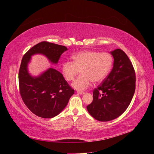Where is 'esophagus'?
I'll return each instance as SVG.
<instances>
[{"label": "esophagus", "instance_id": "34e87169", "mask_svg": "<svg viewBox=\"0 0 154 154\" xmlns=\"http://www.w3.org/2000/svg\"><path fill=\"white\" fill-rule=\"evenodd\" d=\"M77 93H79V94H81V95H83V94H85V92L83 91H79V90H78V91H77Z\"/></svg>", "mask_w": 154, "mask_h": 154}]
</instances>
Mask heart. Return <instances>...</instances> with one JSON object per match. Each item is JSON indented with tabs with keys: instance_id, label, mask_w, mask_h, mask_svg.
I'll use <instances>...</instances> for the list:
<instances>
[{
	"instance_id": "heart-1",
	"label": "heart",
	"mask_w": 154,
	"mask_h": 154,
	"mask_svg": "<svg viewBox=\"0 0 154 154\" xmlns=\"http://www.w3.org/2000/svg\"><path fill=\"white\" fill-rule=\"evenodd\" d=\"M73 61L67 60L62 65V72L64 78L73 80L81 70L82 74L72 84V87L79 90L86 89L92 81L98 83L103 80L110 71L113 58L107 52L99 53L96 51L85 50L75 53Z\"/></svg>"
}]
</instances>
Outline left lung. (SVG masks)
Instances as JSON below:
<instances>
[{
    "label": "left lung",
    "instance_id": "left-lung-1",
    "mask_svg": "<svg viewBox=\"0 0 154 154\" xmlns=\"http://www.w3.org/2000/svg\"><path fill=\"white\" fill-rule=\"evenodd\" d=\"M113 68L93 91V101L87 106L89 113L100 121H109L121 115L129 106L136 89L134 67L123 51L111 52Z\"/></svg>",
    "mask_w": 154,
    "mask_h": 154
}]
</instances>
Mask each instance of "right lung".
Instances as JSON below:
<instances>
[{
	"instance_id": "1",
	"label": "right lung",
	"mask_w": 154,
	"mask_h": 154,
	"mask_svg": "<svg viewBox=\"0 0 154 154\" xmlns=\"http://www.w3.org/2000/svg\"><path fill=\"white\" fill-rule=\"evenodd\" d=\"M67 48L48 42H40L24 54L18 73L20 94L27 108L43 118H53L63 110L74 94L63 74L49 68L38 77L31 76L27 70L31 56L35 54L46 56L51 63L57 64Z\"/></svg>"
}]
</instances>
